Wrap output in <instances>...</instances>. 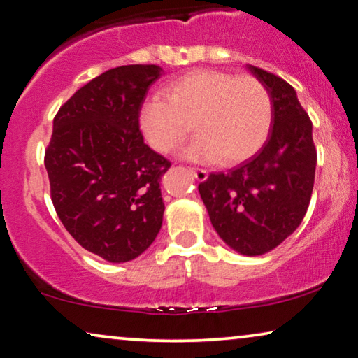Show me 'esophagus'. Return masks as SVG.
<instances>
[{"label":"esophagus","mask_w":358,"mask_h":358,"mask_svg":"<svg viewBox=\"0 0 358 358\" xmlns=\"http://www.w3.org/2000/svg\"><path fill=\"white\" fill-rule=\"evenodd\" d=\"M189 171H190L192 174H194V178H195L196 180H205L206 178H208V171H206V169L192 166V168H189Z\"/></svg>","instance_id":"obj_1"}]
</instances>
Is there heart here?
I'll return each instance as SVG.
<instances>
[{"label": "heart", "instance_id": "1", "mask_svg": "<svg viewBox=\"0 0 358 358\" xmlns=\"http://www.w3.org/2000/svg\"><path fill=\"white\" fill-rule=\"evenodd\" d=\"M194 131L199 137L184 157L199 162L237 164L252 158L266 142L273 124V100L253 76L201 69L174 80L164 98L145 101L141 126L159 153L179 147Z\"/></svg>", "mask_w": 358, "mask_h": 358}]
</instances>
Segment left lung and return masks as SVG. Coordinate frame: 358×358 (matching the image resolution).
Returning <instances> with one entry per match:
<instances>
[{
  "instance_id": "8db88e82",
  "label": "left lung",
  "mask_w": 358,
  "mask_h": 358,
  "mask_svg": "<svg viewBox=\"0 0 358 358\" xmlns=\"http://www.w3.org/2000/svg\"><path fill=\"white\" fill-rule=\"evenodd\" d=\"M273 100V126L263 148L227 173L199 184L211 224L242 255L273 250L297 229L312 199L317 148L312 121L295 90L262 67H248Z\"/></svg>"
}]
</instances>
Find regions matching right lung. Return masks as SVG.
<instances>
[{"mask_svg":"<svg viewBox=\"0 0 358 358\" xmlns=\"http://www.w3.org/2000/svg\"><path fill=\"white\" fill-rule=\"evenodd\" d=\"M157 64L119 66L80 87L53 119L45 148L51 201L85 250L124 263L162 229L159 179L171 162L143 142L141 110Z\"/></svg>","mask_w":358,"mask_h":358,"instance_id":"right-lung-1","label":"right lung"}]
</instances>
